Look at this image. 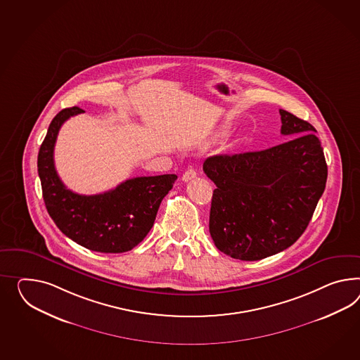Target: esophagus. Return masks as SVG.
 I'll return each mask as SVG.
<instances>
[{"instance_id":"esophagus-1","label":"esophagus","mask_w":360,"mask_h":360,"mask_svg":"<svg viewBox=\"0 0 360 360\" xmlns=\"http://www.w3.org/2000/svg\"><path fill=\"white\" fill-rule=\"evenodd\" d=\"M195 176H197V171H195V169H193V168L186 169L184 172V175H183V181H191V180H193Z\"/></svg>"}]
</instances>
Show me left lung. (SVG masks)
Wrapping results in <instances>:
<instances>
[{
    "label": "left lung",
    "instance_id": "8db88e82",
    "mask_svg": "<svg viewBox=\"0 0 360 360\" xmlns=\"http://www.w3.org/2000/svg\"><path fill=\"white\" fill-rule=\"evenodd\" d=\"M281 133L294 139L262 151L215 155L203 162L217 185L209 230L215 247L241 261H257L302 236L323 195L328 166L314 127L279 110Z\"/></svg>",
    "mask_w": 360,
    "mask_h": 360
}]
</instances>
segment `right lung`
<instances>
[{
    "instance_id": "add662e5",
    "label": "right lung",
    "mask_w": 360,
    "mask_h": 360,
    "mask_svg": "<svg viewBox=\"0 0 360 360\" xmlns=\"http://www.w3.org/2000/svg\"><path fill=\"white\" fill-rule=\"evenodd\" d=\"M82 112L78 107L58 112L39 150L37 172L46 210L61 232L84 248L101 253L128 252L151 230L160 202L177 176L133 177L94 195L68 189L56 172V139L65 121Z\"/></svg>"
}]
</instances>
